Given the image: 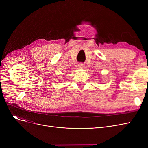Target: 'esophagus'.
I'll return each instance as SVG.
<instances>
[{
    "label": "esophagus",
    "instance_id": "1",
    "mask_svg": "<svg viewBox=\"0 0 148 148\" xmlns=\"http://www.w3.org/2000/svg\"><path fill=\"white\" fill-rule=\"evenodd\" d=\"M78 65H79V66L80 67V68H83L84 66V64H83V63H79L78 64Z\"/></svg>",
    "mask_w": 148,
    "mask_h": 148
}]
</instances>
